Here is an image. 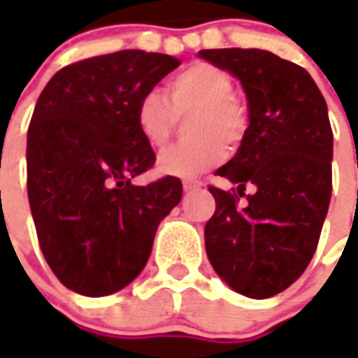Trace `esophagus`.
<instances>
[{
    "instance_id": "34e87169",
    "label": "esophagus",
    "mask_w": 358,
    "mask_h": 358,
    "mask_svg": "<svg viewBox=\"0 0 358 358\" xmlns=\"http://www.w3.org/2000/svg\"><path fill=\"white\" fill-rule=\"evenodd\" d=\"M201 185H203V183H201L199 179H185V181H183V189H185V191H195V189H199Z\"/></svg>"
}]
</instances>
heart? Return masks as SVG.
<instances>
[{
    "label": "heart",
    "instance_id": "1",
    "mask_svg": "<svg viewBox=\"0 0 358 358\" xmlns=\"http://www.w3.org/2000/svg\"><path fill=\"white\" fill-rule=\"evenodd\" d=\"M235 81L229 71L213 63H193L167 83L169 101L151 90L141 95L135 123L147 145L165 147L171 139L177 117H189L187 137L191 141L169 147L157 159V171L171 177H193L219 165L227 147L243 141L249 113L233 95Z\"/></svg>",
    "mask_w": 358,
    "mask_h": 358
}]
</instances>
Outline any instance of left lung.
<instances>
[{
  "instance_id": "left-lung-1",
  "label": "left lung",
  "mask_w": 358,
  "mask_h": 358,
  "mask_svg": "<svg viewBox=\"0 0 358 358\" xmlns=\"http://www.w3.org/2000/svg\"><path fill=\"white\" fill-rule=\"evenodd\" d=\"M199 55L239 77L249 103L239 151L217 169L237 189L209 185L215 213L205 225L207 257L231 289L268 299L305 273L319 245L333 191L327 103L301 65L271 51L203 49ZM247 186L255 193L245 196Z\"/></svg>"
}]
</instances>
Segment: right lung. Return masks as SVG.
<instances>
[{
    "instance_id": "add662e5",
    "label": "right lung",
    "mask_w": 358,
    "mask_h": 358,
    "mask_svg": "<svg viewBox=\"0 0 358 358\" xmlns=\"http://www.w3.org/2000/svg\"><path fill=\"white\" fill-rule=\"evenodd\" d=\"M181 62L123 49L65 65L41 91L27 129V197L53 275L85 296L117 293L151 255L181 201L177 177L137 187L155 151L135 123L141 95Z\"/></svg>"
}]
</instances>
